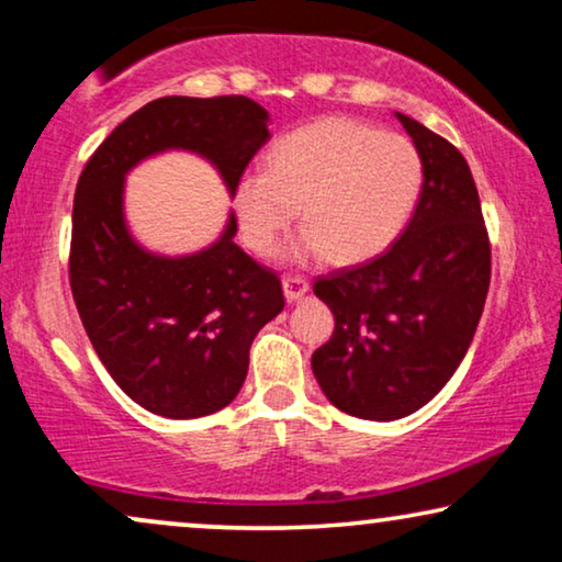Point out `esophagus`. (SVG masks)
Segmentation results:
<instances>
[{
  "label": "esophagus",
  "mask_w": 562,
  "mask_h": 562,
  "mask_svg": "<svg viewBox=\"0 0 562 562\" xmlns=\"http://www.w3.org/2000/svg\"><path fill=\"white\" fill-rule=\"evenodd\" d=\"M306 291H310V281L302 279V276H286L283 279V296H286L289 304H296L299 299H304Z\"/></svg>",
  "instance_id": "obj_1"
}]
</instances>
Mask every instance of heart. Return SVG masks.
Returning <instances> with one entry per match:
<instances>
[{
	"label": "heart",
	"instance_id": "1",
	"mask_svg": "<svg viewBox=\"0 0 562 562\" xmlns=\"http://www.w3.org/2000/svg\"><path fill=\"white\" fill-rule=\"evenodd\" d=\"M425 166L409 137L366 122L327 117L273 143L266 168L233 187L243 243L268 256L291 222L304 227L281 256L291 263L327 256L358 263L386 250L417 206Z\"/></svg>",
	"mask_w": 562,
	"mask_h": 562
}]
</instances>
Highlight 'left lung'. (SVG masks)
<instances>
[{
    "label": "left lung",
    "instance_id": "8db88e82",
    "mask_svg": "<svg viewBox=\"0 0 562 562\" xmlns=\"http://www.w3.org/2000/svg\"><path fill=\"white\" fill-rule=\"evenodd\" d=\"M425 181L398 240L363 266L322 276L335 333L312 371L337 409L391 422L422 409L465 358L491 281L479 189L456 145L396 112Z\"/></svg>",
    "mask_w": 562,
    "mask_h": 562
}]
</instances>
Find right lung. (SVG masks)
Masks as SVG:
<instances>
[{"instance_id": "1", "label": "right lung", "mask_w": 562, "mask_h": 562, "mask_svg": "<svg viewBox=\"0 0 562 562\" xmlns=\"http://www.w3.org/2000/svg\"><path fill=\"white\" fill-rule=\"evenodd\" d=\"M268 114L248 97H160L112 130L76 183L71 291L91 345L114 383L158 417L220 412L248 375L256 335L283 310L279 276L233 237L166 256L127 225V173L160 153H194L229 199L252 156L271 140Z\"/></svg>"}]
</instances>
